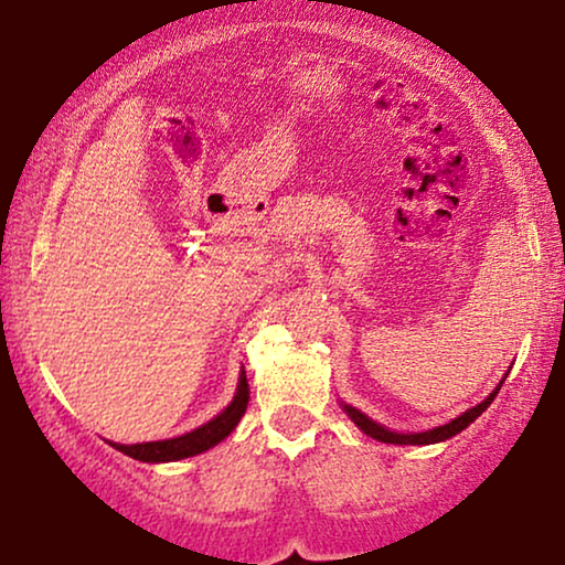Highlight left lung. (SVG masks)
I'll return each mask as SVG.
<instances>
[{"label":"left lung","mask_w":565,"mask_h":565,"mask_svg":"<svg viewBox=\"0 0 565 565\" xmlns=\"http://www.w3.org/2000/svg\"><path fill=\"white\" fill-rule=\"evenodd\" d=\"M502 382H499V385L494 387V393H489V398L481 401V404H478V406L468 408V412L459 414V417L451 419V423H446V425H440V427H433V430H425V433H393V430H387V427H382V425L374 423V419H369L366 414L359 412V408H355V406L342 404V408H345L348 417L353 419V423L359 425L361 430L366 433V436H372L374 440H382V444H398V446H427V444H440V440L457 436V433H462L470 423H476V419L481 417L486 408L491 406V401L497 398V393H499V387H502Z\"/></svg>","instance_id":"1"}]
</instances>
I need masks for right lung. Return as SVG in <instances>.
Wrapping results in <instances>:
<instances>
[{
  "label": "right lung",
  "mask_w": 565,
  "mask_h": 565,
  "mask_svg": "<svg viewBox=\"0 0 565 565\" xmlns=\"http://www.w3.org/2000/svg\"><path fill=\"white\" fill-rule=\"evenodd\" d=\"M246 404H249V382H246V372L238 377L236 395L215 419H210L206 425L196 427V430L185 433V436L167 438V440H148V444H114V449H119L127 457L140 459V462H174V459L196 457V454L217 446L225 436H231L233 427L238 425V419L244 417Z\"/></svg>",
  "instance_id": "add662e5"
}]
</instances>
